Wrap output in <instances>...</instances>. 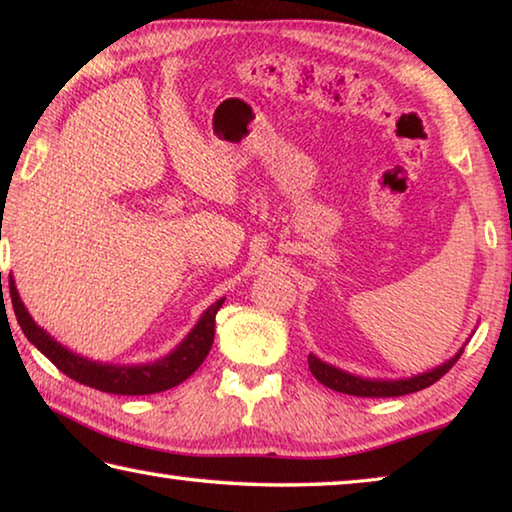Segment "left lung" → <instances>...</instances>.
I'll list each match as a JSON object with an SVG mask.
<instances>
[{
	"mask_svg": "<svg viewBox=\"0 0 512 512\" xmlns=\"http://www.w3.org/2000/svg\"><path fill=\"white\" fill-rule=\"evenodd\" d=\"M460 355L462 350L451 361H446V364H442L430 373L410 377V380H391V382L361 380V377L338 371V368L325 364V361H320L313 355H309V368L320 384H325V387L334 389L338 393H348V396H357V398H396V396H405V393L421 391L430 387V384H435L439 377H444L448 371H451V366L460 359Z\"/></svg>",
	"mask_w": 512,
	"mask_h": 512,
	"instance_id": "1",
	"label": "left lung"
}]
</instances>
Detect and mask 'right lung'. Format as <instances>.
Segmentation results:
<instances>
[{
	"label": "right lung",
	"instance_id": "right-lung-1",
	"mask_svg": "<svg viewBox=\"0 0 512 512\" xmlns=\"http://www.w3.org/2000/svg\"><path fill=\"white\" fill-rule=\"evenodd\" d=\"M11 302L22 332H25L29 341L34 343L61 373L68 375L70 380L86 384V387L105 393H116V396H148V393L174 389L180 382L187 380V377L203 364V359L208 357V352L212 348V338H215V316L224 304V300H217L212 304L201 316L199 325L187 334L185 341L180 343L169 357L146 366H112L73 355L70 350L61 348L54 338L47 336L43 329L29 318L18 290L13 286V279Z\"/></svg>",
	"mask_w": 512,
	"mask_h": 512
}]
</instances>
